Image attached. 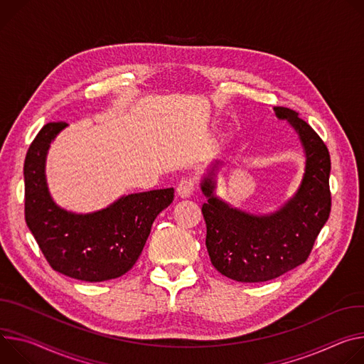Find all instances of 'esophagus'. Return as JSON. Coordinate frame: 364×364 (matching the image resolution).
<instances>
[{"label":"esophagus","instance_id":"obj_1","mask_svg":"<svg viewBox=\"0 0 364 364\" xmlns=\"http://www.w3.org/2000/svg\"><path fill=\"white\" fill-rule=\"evenodd\" d=\"M195 186H196L195 178L186 176V178H183V179L178 183L176 192H178V195H179L181 198H189V196L193 193Z\"/></svg>","mask_w":364,"mask_h":364}]
</instances>
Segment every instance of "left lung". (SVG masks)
<instances>
[{"label":"left lung","instance_id":"1","mask_svg":"<svg viewBox=\"0 0 364 364\" xmlns=\"http://www.w3.org/2000/svg\"><path fill=\"white\" fill-rule=\"evenodd\" d=\"M273 109L279 119H287L295 129L305 151V173L295 195L277 211L256 215L232 208L214 193L221 161H214L200 182L208 198L203 214L211 263L221 274L246 284L272 280L305 263L331 211L327 146L296 111Z\"/></svg>","mask_w":364,"mask_h":364}]
</instances>
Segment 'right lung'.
<instances>
[{
  "instance_id": "add662e5",
  "label": "right lung",
  "mask_w": 364,
  "mask_h": 364,
  "mask_svg": "<svg viewBox=\"0 0 364 364\" xmlns=\"http://www.w3.org/2000/svg\"><path fill=\"white\" fill-rule=\"evenodd\" d=\"M66 123H48L24 160L26 223L53 270L85 282L127 273L137 262L154 218L173 200V188L121 196L104 210L69 213L55 204L46 182L50 143Z\"/></svg>"
}]
</instances>
